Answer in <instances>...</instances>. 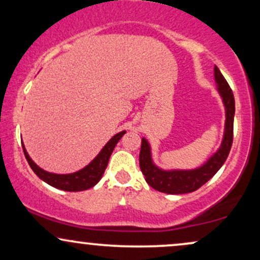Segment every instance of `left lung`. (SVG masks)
<instances>
[{
  "label": "left lung",
  "instance_id": "8db88e82",
  "mask_svg": "<svg viewBox=\"0 0 260 260\" xmlns=\"http://www.w3.org/2000/svg\"><path fill=\"white\" fill-rule=\"evenodd\" d=\"M215 79L226 107L225 136H223L221 147L202 168L190 170V171H162L153 164L150 156V147H149L147 140L142 139L139 166L144 175L145 181L154 189L168 193V194H183V193L194 192L203 184L207 183L219 171L222 164L228 159L232 147V140H234L235 98L232 89L230 88L229 83L223 78L217 67H215Z\"/></svg>",
  "mask_w": 260,
  "mask_h": 260
}]
</instances>
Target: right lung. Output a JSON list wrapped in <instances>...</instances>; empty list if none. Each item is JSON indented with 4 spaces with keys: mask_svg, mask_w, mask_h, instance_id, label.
<instances>
[{
    "mask_svg": "<svg viewBox=\"0 0 260 260\" xmlns=\"http://www.w3.org/2000/svg\"><path fill=\"white\" fill-rule=\"evenodd\" d=\"M124 133L126 132L123 131V132L117 133L115 137H112L109 140V143L103 148V150L100 151L99 155L88 166H85L84 169H82L78 172H74V174L70 175H56L51 174V172L44 171L43 169L39 168L37 164H34V161L29 157L23 143L22 147L26 161H28L31 170L38 175L39 178H41L44 182L49 183L50 186L58 188V189L68 190V192H78V190H85L94 187L100 181L104 172H105V169L107 164H109V159L111 156L113 149H115L116 144H117L118 140L122 138V136Z\"/></svg>",
    "mask_w": 260,
    "mask_h": 260,
    "instance_id": "add662e5",
    "label": "right lung"
}]
</instances>
